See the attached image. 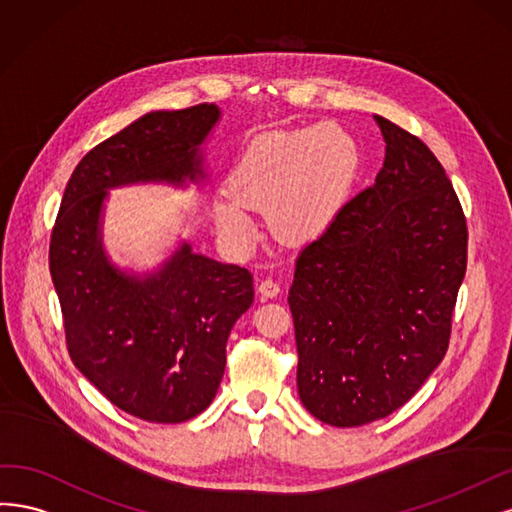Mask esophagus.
<instances>
[{
  "mask_svg": "<svg viewBox=\"0 0 512 512\" xmlns=\"http://www.w3.org/2000/svg\"><path fill=\"white\" fill-rule=\"evenodd\" d=\"M257 291L261 293V298H276V295H278V291H280V287H278V283H276V280L274 278H261L259 280V285H257Z\"/></svg>",
  "mask_w": 512,
  "mask_h": 512,
  "instance_id": "34e87169",
  "label": "esophagus"
}]
</instances>
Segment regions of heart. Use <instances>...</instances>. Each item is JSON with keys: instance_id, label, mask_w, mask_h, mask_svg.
I'll return each instance as SVG.
<instances>
[{"instance_id": "heart-1", "label": "heart", "mask_w": 512, "mask_h": 512, "mask_svg": "<svg viewBox=\"0 0 512 512\" xmlns=\"http://www.w3.org/2000/svg\"><path fill=\"white\" fill-rule=\"evenodd\" d=\"M357 170V144L336 123L266 131L238 157L229 187L214 195V223L236 249L257 238L251 210L266 212L278 238H310L344 206Z\"/></svg>"}]
</instances>
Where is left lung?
<instances>
[{
	"instance_id": "1",
	"label": "left lung",
	"mask_w": 512,
	"mask_h": 512,
	"mask_svg": "<svg viewBox=\"0 0 512 512\" xmlns=\"http://www.w3.org/2000/svg\"><path fill=\"white\" fill-rule=\"evenodd\" d=\"M385 161L295 259L289 308L312 417L357 427L404 406L447 355L468 227L417 136L374 117Z\"/></svg>"
}]
</instances>
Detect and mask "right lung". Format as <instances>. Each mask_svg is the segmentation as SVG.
Instances as JSON below:
<instances>
[{
    "label": "right lung",
    "mask_w": 512,
    "mask_h": 512,
    "mask_svg": "<svg viewBox=\"0 0 512 512\" xmlns=\"http://www.w3.org/2000/svg\"><path fill=\"white\" fill-rule=\"evenodd\" d=\"M219 119L214 104L157 110L97 144L72 172L53 227L48 263L74 366L151 423H183L210 406L229 332L255 298L253 276L187 242L151 274L119 270L102 242L104 200L134 183H200V146Z\"/></svg>",
    "instance_id": "add662e5"
}]
</instances>
